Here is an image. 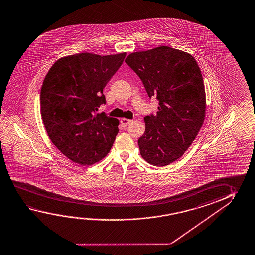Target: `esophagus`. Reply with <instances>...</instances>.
<instances>
[{
    "label": "esophagus",
    "mask_w": 255,
    "mask_h": 255,
    "mask_svg": "<svg viewBox=\"0 0 255 255\" xmlns=\"http://www.w3.org/2000/svg\"><path fill=\"white\" fill-rule=\"evenodd\" d=\"M121 125L124 126V127H126V126H128L129 124H130L132 120H130V119H127V118H122L121 119Z\"/></svg>",
    "instance_id": "1"
}]
</instances>
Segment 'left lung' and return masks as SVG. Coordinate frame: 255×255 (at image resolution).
<instances>
[{"label":"left lung","mask_w":255,"mask_h":255,"mask_svg":"<svg viewBox=\"0 0 255 255\" xmlns=\"http://www.w3.org/2000/svg\"><path fill=\"white\" fill-rule=\"evenodd\" d=\"M126 62L141 79L158 111L144 118L145 133L138 138L143 159L165 166L182 156L205 120L206 101L201 70L192 55L160 46L128 55Z\"/></svg>","instance_id":"obj_1"}]
</instances>
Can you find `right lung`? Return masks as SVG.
<instances>
[{
	"label": "right lung",
	"mask_w": 255,
	"mask_h": 255,
	"mask_svg": "<svg viewBox=\"0 0 255 255\" xmlns=\"http://www.w3.org/2000/svg\"><path fill=\"white\" fill-rule=\"evenodd\" d=\"M78 53L50 67L40 97L42 122L51 142L67 158L92 165L104 158L118 133L119 121L96 113L106 103L103 89L126 58Z\"/></svg>",
	"instance_id": "right-lung-1"
}]
</instances>
